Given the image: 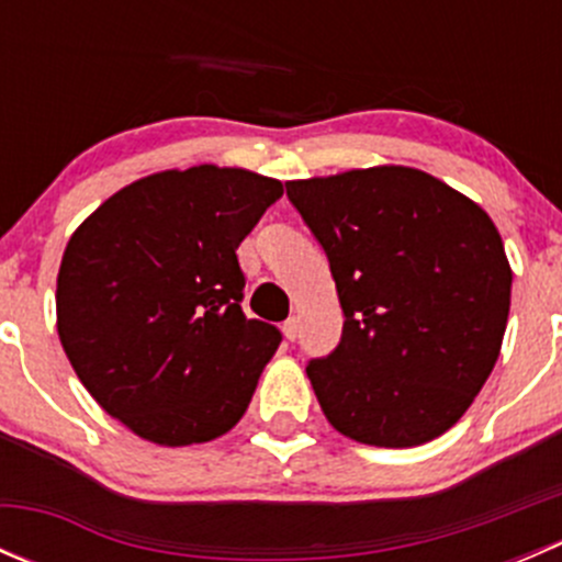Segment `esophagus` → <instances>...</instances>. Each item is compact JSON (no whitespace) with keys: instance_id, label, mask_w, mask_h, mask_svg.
I'll use <instances>...</instances> for the list:
<instances>
[{"instance_id":"34e87169","label":"esophagus","mask_w":562,"mask_h":562,"mask_svg":"<svg viewBox=\"0 0 562 562\" xmlns=\"http://www.w3.org/2000/svg\"><path fill=\"white\" fill-rule=\"evenodd\" d=\"M282 331H285V339H296L299 337V317H288L285 323H282Z\"/></svg>"}]
</instances>
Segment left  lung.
<instances>
[{"label": "left lung", "mask_w": 562, "mask_h": 562, "mask_svg": "<svg viewBox=\"0 0 562 562\" xmlns=\"http://www.w3.org/2000/svg\"><path fill=\"white\" fill-rule=\"evenodd\" d=\"M321 241L342 339L307 364L345 438L411 449L451 429L501 356L512 266L490 214L435 176L378 166L285 184Z\"/></svg>", "instance_id": "8db88e82"}]
</instances>
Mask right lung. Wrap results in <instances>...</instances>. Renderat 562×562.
<instances>
[{
    "label": "right lung",
    "instance_id": "right-lung-1",
    "mask_svg": "<svg viewBox=\"0 0 562 562\" xmlns=\"http://www.w3.org/2000/svg\"><path fill=\"white\" fill-rule=\"evenodd\" d=\"M282 184L195 166L133 181L89 214L56 277V328L108 416L157 446L236 427L280 328L241 313L236 249Z\"/></svg>",
    "mask_w": 562,
    "mask_h": 562
}]
</instances>
